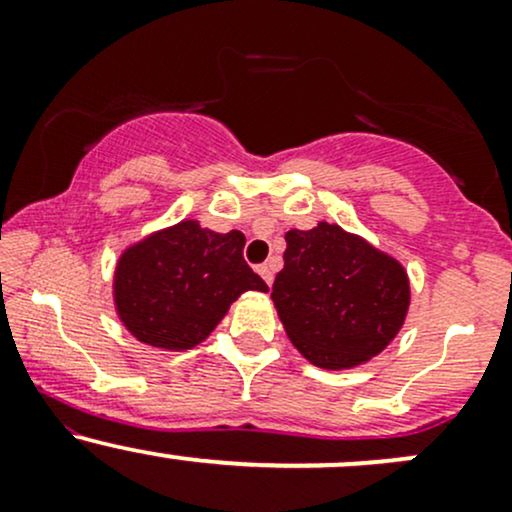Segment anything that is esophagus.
Here are the masks:
<instances>
[{
	"label": "esophagus",
	"mask_w": 512,
	"mask_h": 512,
	"mask_svg": "<svg viewBox=\"0 0 512 512\" xmlns=\"http://www.w3.org/2000/svg\"><path fill=\"white\" fill-rule=\"evenodd\" d=\"M257 272H260V276L264 279V284L272 286V281H274V262L272 260L260 264V267H257Z\"/></svg>",
	"instance_id": "34e87169"
}]
</instances>
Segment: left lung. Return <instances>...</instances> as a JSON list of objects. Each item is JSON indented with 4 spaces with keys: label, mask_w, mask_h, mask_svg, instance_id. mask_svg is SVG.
<instances>
[{
    "label": "left lung",
    "mask_w": 512,
    "mask_h": 512,
    "mask_svg": "<svg viewBox=\"0 0 512 512\" xmlns=\"http://www.w3.org/2000/svg\"><path fill=\"white\" fill-rule=\"evenodd\" d=\"M409 298L402 264L337 223L286 233L272 301L291 344L315 366L344 370L378 356L402 330Z\"/></svg>",
    "instance_id": "obj_1"
}]
</instances>
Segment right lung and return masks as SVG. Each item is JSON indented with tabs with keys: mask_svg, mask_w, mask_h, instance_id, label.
<instances>
[{
	"mask_svg": "<svg viewBox=\"0 0 512 512\" xmlns=\"http://www.w3.org/2000/svg\"><path fill=\"white\" fill-rule=\"evenodd\" d=\"M240 231L180 221L129 245L117 260L115 310L142 344L185 351L214 332L231 303L267 284L243 260Z\"/></svg>",
	"mask_w": 512,
	"mask_h": 512,
	"instance_id": "obj_1",
	"label": "right lung"
}]
</instances>
